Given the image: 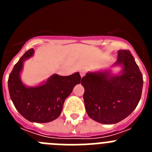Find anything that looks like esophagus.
Listing matches in <instances>:
<instances>
[{"label":"esophagus","instance_id":"1","mask_svg":"<svg viewBox=\"0 0 152 152\" xmlns=\"http://www.w3.org/2000/svg\"><path fill=\"white\" fill-rule=\"evenodd\" d=\"M85 74H86V72H85V71H84V70H80V77H84V75H85Z\"/></svg>","mask_w":152,"mask_h":152}]
</instances>
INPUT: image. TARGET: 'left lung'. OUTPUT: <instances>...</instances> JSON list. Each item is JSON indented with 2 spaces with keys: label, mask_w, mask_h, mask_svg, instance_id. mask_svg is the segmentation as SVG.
Returning a JSON list of instances; mask_svg holds the SVG:
<instances>
[{
  "label": "left lung",
  "mask_w": 152,
  "mask_h": 152,
  "mask_svg": "<svg viewBox=\"0 0 152 152\" xmlns=\"http://www.w3.org/2000/svg\"><path fill=\"white\" fill-rule=\"evenodd\" d=\"M116 64H123L121 75L109 77L108 72L88 73L81 79L87 113L103 124L117 123L127 117L142 96L143 77L129 50H119Z\"/></svg>",
  "instance_id": "left-lung-1"
}]
</instances>
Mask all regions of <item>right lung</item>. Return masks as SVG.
Wrapping results in <instances>:
<instances>
[{
  "instance_id": "add662e5",
  "label": "right lung",
  "mask_w": 152,
  "mask_h": 152,
  "mask_svg": "<svg viewBox=\"0 0 152 152\" xmlns=\"http://www.w3.org/2000/svg\"><path fill=\"white\" fill-rule=\"evenodd\" d=\"M33 51L29 49L14 65L8 78V89L13 105L25 119L49 123L60 116L64 100L80 82V76L78 72L69 76L55 75L42 85L26 88L21 82L20 73L23 61L33 56Z\"/></svg>"
}]
</instances>
